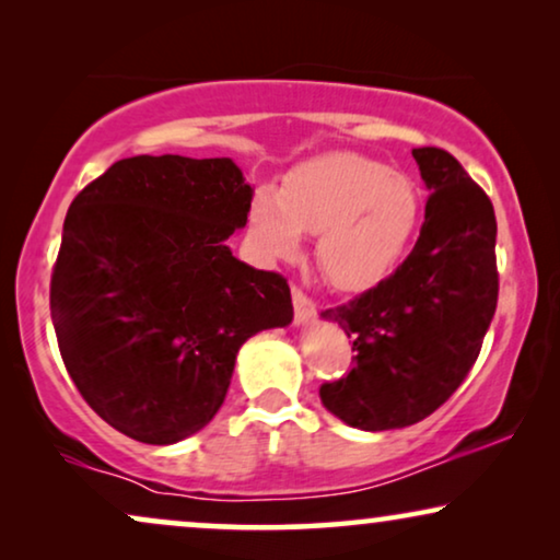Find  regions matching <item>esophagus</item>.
Returning a JSON list of instances; mask_svg holds the SVG:
<instances>
[{
	"label": "esophagus",
	"instance_id": "34e87169",
	"mask_svg": "<svg viewBox=\"0 0 560 560\" xmlns=\"http://www.w3.org/2000/svg\"><path fill=\"white\" fill-rule=\"evenodd\" d=\"M293 305H295V324L308 326L316 318V303L303 293L301 288H293Z\"/></svg>",
	"mask_w": 560,
	"mask_h": 560
}]
</instances>
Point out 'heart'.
<instances>
[{
    "instance_id": "1",
    "label": "heart",
    "mask_w": 560,
    "mask_h": 560,
    "mask_svg": "<svg viewBox=\"0 0 560 560\" xmlns=\"http://www.w3.org/2000/svg\"><path fill=\"white\" fill-rule=\"evenodd\" d=\"M423 224V194L408 175L354 152H328L295 165L280 190H255L247 242L267 267L295 262L305 232L334 288L372 290L393 278Z\"/></svg>"
}]
</instances>
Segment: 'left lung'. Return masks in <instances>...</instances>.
Masks as SVG:
<instances>
[{
	"label": "left lung",
	"instance_id": "left-lung-1",
	"mask_svg": "<svg viewBox=\"0 0 560 560\" xmlns=\"http://www.w3.org/2000/svg\"><path fill=\"white\" fill-rule=\"evenodd\" d=\"M412 158L431 194L416 247L382 285L320 313L357 351L347 377L320 385V402L359 431H393L439 410L477 362L497 308L492 201L446 150Z\"/></svg>",
	"mask_w": 560,
	"mask_h": 560
}]
</instances>
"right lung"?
I'll use <instances>...</instances> for the list:
<instances>
[{"label":"right lung","mask_w":560,"mask_h":560,"mask_svg":"<svg viewBox=\"0 0 560 560\" xmlns=\"http://www.w3.org/2000/svg\"><path fill=\"white\" fill-rule=\"evenodd\" d=\"M252 196L232 158L137 155L73 198L52 328L83 400L129 439L171 446L209 425L242 343L293 320L285 278L226 244Z\"/></svg>","instance_id":"add662e5"}]
</instances>
